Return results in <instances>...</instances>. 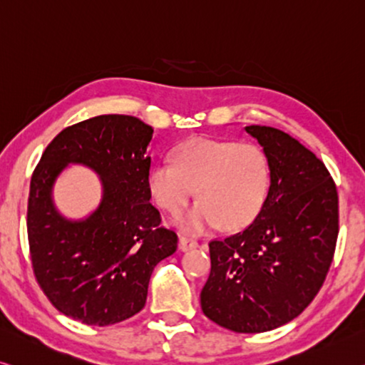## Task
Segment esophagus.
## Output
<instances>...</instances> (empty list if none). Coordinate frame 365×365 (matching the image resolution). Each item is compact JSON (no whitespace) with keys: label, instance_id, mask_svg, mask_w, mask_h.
<instances>
[{"label":"esophagus","instance_id":"esophagus-1","mask_svg":"<svg viewBox=\"0 0 365 365\" xmlns=\"http://www.w3.org/2000/svg\"><path fill=\"white\" fill-rule=\"evenodd\" d=\"M199 246L197 240L195 238H190V237H181L179 238V248L181 251H190V250H195Z\"/></svg>","mask_w":365,"mask_h":365}]
</instances>
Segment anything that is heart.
<instances>
[{"label":"heart","instance_id":"1","mask_svg":"<svg viewBox=\"0 0 365 365\" xmlns=\"http://www.w3.org/2000/svg\"><path fill=\"white\" fill-rule=\"evenodd\" d=\"M197 187L199 204L178 223L190 232L214 225H248L264 205L269 189L267 158L257 145L233 140L195 138L176 151V163L161 160L151 168L148 189L171 214L182 210Z\"/></svg>","mask_w":365,"mask_h":365}]
</instances>
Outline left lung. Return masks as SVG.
<instances>
[{
  "instance_id": "1",
  "label": "left lung",
  "mask_w": 365,
  "mask_h": 365,
  "mask_svg": "<svg viewBox=\"0 0 365 365\" xmlns=\"http://www.w3.org/2000/svg\"><path fill=\"white\" fill-rule=\"evenodd\" d=\"M264 150L271 184L243 232L212 240L204 315L235 333H264L299 317L327 279L339 232L338 190L322 160L287 133L245 128Z\"/></svg>"
}]
</instances>
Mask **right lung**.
<instances>
[{"label": "right lung", "mask_w": 365, "mask_h": 365, "mask_svg": "<svg viewBox=\"0 0 365 365\" xmlns=\"http://www.w3.org/2000/svg\"><path fill=\"white\" fill-rule=\"evenodd\" d=\"M153 128L132 115H98L61 130L31 179L27 238L34 276L55 308L85 324L108 327L145 307L155 266L178 248L151 205L147 147ZM70 163L93 167L103 200L86 221L54 210L51 187Z\"/></svg>", "instance_id": "right-lung-1"}]
</instances>
